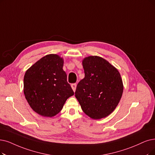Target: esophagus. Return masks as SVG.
Listing matches in <instances>:
<instances>
[{
  "label": "esophagus",
  "mask_w": 155,
  "mask_h": 155,
  "mask_svg": "<svg viewBox=\"0 0 155 155\" xmlns=\"http://www.w3.org/2000/svg\"><path fill=\"white\" fill-rule=\"evenodd\" d=\"M76 86H77V84H76V83H74V84H71V87H72V90H73L74 91H76Z\"/></svg>",
  "instance_id": "34e87169"
}]
</instances>
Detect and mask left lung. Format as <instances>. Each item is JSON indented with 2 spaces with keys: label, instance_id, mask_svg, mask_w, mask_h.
Instances as JSON below:
<instances>
[{
  "label": "left lung",
  "instance_id": "obj_1",
  "mask_svg": "<svg viewBox=\"0 0 155 155\" xmlns=\"http://www.w3.org/2000/svg\"><path fill=\"white\" fill-rule=\"evenodd\" d=\"M82 64L85 76L77 85L75 97L86 115L94 120L104 118L113 112L121 98V75L100 57H87Z\"/></svg>",
  "mask_w": 155,
  "mask_h": 155
}]
</instances>
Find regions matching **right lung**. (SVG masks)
Returning <instances> with one entry per match:
<instances>
[{
  "mask_svg": "<svg viewBox=\"0 0 155 155\" xmlns=\"http://www.w3.org/2000/svg\"><path fill=\"white\" fill-rule=\"evenodd\" d=\"M63 66L62 58L49 54L36 61L25 74V97L30 107L41 116L57 115L67 99L74 95Z\"/></svg>",
  "mask_w": 155,
  "mask_h": 155,
  "instance_id": "obj_1",
  "label": "right lung"
}]
</instances>
